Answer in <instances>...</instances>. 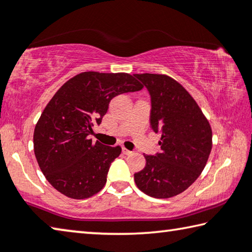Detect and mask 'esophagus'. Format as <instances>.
I'll return each instance as SVG.
<instances>
[{
	"mask_svg": "<svg viewBox=\"0 0 252 252\" xmlns=\"http://www.w3.org/2000/svg\"><path fill=\"white\" fill-rule=\"evenodd\" d=\"M122 152H123V155H126V156H130V155H132V153H133V151L127 150V149H126V148H122Z\"/></svg>",
	"mask_w": 252,
	"mask_h": 252,
	"instance_id": "1",
	"label": "esophagus"
}]
</instances>
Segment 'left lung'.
Segmentation results:
<instances>
[{
	"label": "left lung",
	"mask_w": 252,
	"mask_h": 252,
	"mask_svg": "<svg viewBox=\"0 0 252 252\" xmlns=\"http://www.w3.org/2000/svg\"><path fill=\"white\" fill-rule=\"evenodd\" d=\"M150 94V126L161 134V152L146 155V167L134 173L136 187L148 195L167 199L187 190L206 167L212 131L185 88L163 74H134Z\"/></svg>",
	"instance_id": "left-lung-1"
}]
</instances>
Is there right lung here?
Instances as JSON below:
<instances>
[{
  "instance_id": "add662e5",
  "label": "right lung",
  "mask_w": 252,
  "mask_h": 252,
  "mask_svg": "<svg viewBox=\"0 0 252 252\" xmlns=\"http://www.w3.org/2000/svg\"><path fill=\"white\" fill-rule=\"evenodd\" d=\"M143 87L127 73L83 72L59 89L34 129V153L42 173L59 192L87 199L106 182L120 147H109L89 135L99 126L110 101Z\"/></svg>"
}]
</instances>
